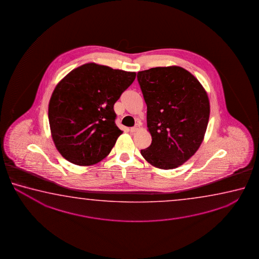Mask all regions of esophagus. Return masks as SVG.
Instances as JSON below:
<instances>
[{
    "label": "esophagus",
    "instance_id": "esophagus-1",
    "mask_svg": "<svg viewBox=\"0 0 259 259\" xmlns=\"http://www.w3.org/2000/svg\"><path fill=\"white\" fill-rule=\"evenodd\" d=\"M138 127H139V126H135V127H131V128H128V131L132 132V133H133V132H135L138 131V128H139Z\"/></svg>",
    "mask_w": 259,
    "mask_h": 259
}]
</instances>
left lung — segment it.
<instances>
[{"label": "left lung", "mask_w": 259, "mask_h": 259, "mask_svg": "<svg viewBox=\"0 0 259 259\" xmlns=\"http://www.w3.org/2000/svg\"><path fill=\"white\" fill-rule=\"evenodd\" d=\"M147 104V125L152 142L143 158L162 169H172L196 153L209 118L206 91L181 67H157L137 75Z\"/></svg>", "instance_id": "1"}]
</instances>
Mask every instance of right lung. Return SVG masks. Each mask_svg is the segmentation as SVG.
Returning <instances> with one entry per match:
<instances>
[{
    "mask_svg": "<svg viewBox=\"0 0 259 259\" xmlns=\"http://www.w3.org/2000/svg\"><path fill=\"white\" fill-rule=\"evenodd\" d=\"M135 78V72L87 63L58 83L49 103V122L63 158L90 166L110 154L122 133L113 107Z\"/></svg>",
    "mask_w": 259,
    "mask_h": 259,
    "instance_id": "add662e5",
    "label": "right lung"
}]
</instances>
